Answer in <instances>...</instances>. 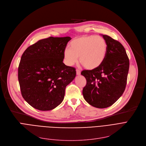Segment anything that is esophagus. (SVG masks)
I'll return each mask as SVG.
<instances>
[{
	"mask_svg": "<svg viewBox=\"0 0 146 146\" xmlns=\"http://www.w3.org/2000/svg\"><path fill=\"white\" fill-rule=\"evenodd\" d=\"M76 72H77V75H80L81 74L80 70H79V69H76Z\"/></svg>",
	"mask_w": 146,
	"mask_h": 146,
	"instance_id": "34e87169",
	"label": "esophagus"
}]
</instances>
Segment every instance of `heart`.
Segmentation results:
<instances>
[{"label":"heart","instance_id":"b5f03b06","mask_svg":"<svg viewBox=\"0 0 146 146\" xmlns=\"http://www.w3.org/2000/svg\"><path fill=\"white\" fill-rule=\"evenodd\" d=\"M69 48L64 51V59L66 65L74 66L80 64L87 69H94L100 66L105 60L108 44L103 37L99 36H84L72 40Z\"/></svg>","mask_w":146,"mask_h":146}]
</instances>
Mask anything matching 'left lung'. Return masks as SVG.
Wrapping results in <instances>:
<instances>
[{
  "label": "left lung",
  "instance_id": "obj_1",
  "mask_svg": "<svg viewBox=\"0 0 146 146\" xmlns=\"http://www.w3.org/2000/svg\"><path fill=\"white\" fill-rule=\"evenodd\" d=\"M108 44L102 64L81 73L87 81L82 94L90 105L98 108L112 106L122 95L127 85L129 61L125 49L118 41L102 35Z\"/></svg>",
  "mask_w": 146,
  "mask_h": 146
}]
</instances>
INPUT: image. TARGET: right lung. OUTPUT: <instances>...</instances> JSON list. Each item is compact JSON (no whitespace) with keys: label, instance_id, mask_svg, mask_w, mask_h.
<instances>
[{"label":"right lung","instance_id":"right-lung-1","mask_svg":"<svg viewBox=\"0 0 146 146\" xmlns=\"http://www.w3.org/2000/svg\"><path fill=\"white\" fill-rule=\"evenodd\" d=\"M70 37L38 41L23 53L18 81L24 100L34 108L50 110L63 101L66 87L75 77V68L65 65L64 51Z\"/></svg>","mask_w":146,"mask_h":146}]
</instances>
